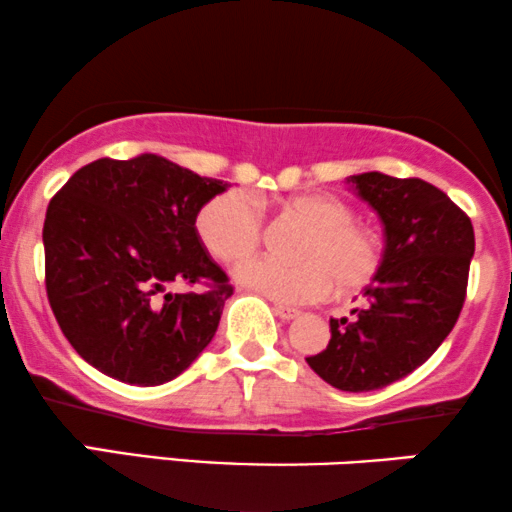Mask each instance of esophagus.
Wrapping results in <instances>:
<instances>
[{"label": "esophagus", "instance_id": "obj_1", "mask_svg": "<svg viewBox=\"0 0 512 512\" xmlns=\"http://www.w3.org/2000/svg\"><path fill=\"white\" fill-rule=\"evenodd\" d=\"M275 315L280 317V320H296L298 315H301V310H296V308H291V305H282V303H275Z\"/></svg>", "mask_w": 512, "mask_h": 512}]
</instances>
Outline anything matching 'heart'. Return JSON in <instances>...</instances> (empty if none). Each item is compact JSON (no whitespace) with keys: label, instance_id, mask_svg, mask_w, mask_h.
<instances>
[{"label":"heart","instance_id":"heart-1","mask_svg":"<svg viewBox=\"0 0 512 512\" xmlns=\"http://www.w3.org/2000/svg\"><path fill=\"white\" fill-rule=\"evenodd\" d=\"M280 211L308 230L296 244L294 263L258 258L237 270L244 287L280 303H313L367 289L386 258L383 235L374 225L355 218L348 202L334 195H294L280 202ZM197 235L214 258L242 263L256 254L263 240L261 204L244 190L211 197L197 214Z\"/></svg>","mask_w":512,"mask_h":512}]
</instances>
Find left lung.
<instances>
[{"instance_id":"1","label":"left lung","mask_w":512,"mask_h":512,"mask_svg":"<svg viewBox=\"0 0 512 512\" xmlns=\"http://www.w3.org/2000/svg\"><path fill=\"white\" fill-rule=\"evenodd\" d=\"M376 211L386 258L353 317L331 320L329 345L305 357L329 386L348 393L386 388L440 348L466 301L475 232L440 188L381 171L348 176Z\"/></svg>"}]
</instances>
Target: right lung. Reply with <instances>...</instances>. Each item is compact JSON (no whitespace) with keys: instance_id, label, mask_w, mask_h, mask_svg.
Segmentation results:
<instances>
[{"instance_id":"add662e5","label":"right lung","mask_w":512,"mask_h":512,"mask_svg":"<svg viewBox=\"0 0 512 512\" xmlns=\"http://www.w3.org/2000/svg\"><path fill=\"white\" fill-rule=\"evenodd\" d=\"M225 188L145 152L96 159L53 195L42 232L46 296L91 367L162 386L211 343L232 287L195 221ZM171 283L208 291L174 295Z\"/></svg>"}]
</instances>
